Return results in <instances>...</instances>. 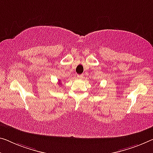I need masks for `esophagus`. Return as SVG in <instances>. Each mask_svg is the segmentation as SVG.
<instances>
[{"mask_svg":"<svg viewBox=\"0 0 153 153\" xmlns=\"http://www.w3.org/2000/svg\"><path fill=\"white\" fill-rule=\"evenodd\" d=\"M77 78H78V79L83 78V74H78V75H77Z\"/></svg>","mask_w":153,"mask_h":153,"instance_id":"esophagus-1","label":"esophagus"}]
</instances>
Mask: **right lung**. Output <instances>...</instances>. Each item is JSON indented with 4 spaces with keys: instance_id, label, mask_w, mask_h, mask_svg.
Masks as SVG:
<instances>
[{
    "instance_id": "1",
    "label": "right lung",
    "mask_w": 153,
    "mask_h": 153,
    "mask_svg": "<svg viewBox=\"0 0 153 153\" xmlns=\"http://www.w3.org/2000/svg\"><path fill=\"white\" fill-rule=\"evenodd\" d=\"M59 81H60V80H59Z\"/></svg>"
}]
</instances>
